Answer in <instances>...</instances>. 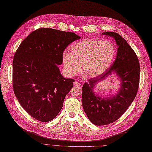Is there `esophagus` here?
<instances>
[{"instance_id":"1","label":"esophagus","mask_w":152,"mask_h":152,"mask_svg":"<svg viewBox=\"0 0 152 152\" xmlns=\"http://www.w3.org/2000/svg\"><path fill=\"white\" fill-rule=\"evenodd\" d=\"M74 85L75 86H81V84H80L79 82H77V81H75V82H74Z\"/></svg>"}]
</instances>
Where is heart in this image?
<instances>
[{
	"instance_id": "obj_1",
	"label": "heart",
	"mask_w": 152,
	"mask_h": 152,
	"mask_svg": "<svg viewBox=\"0 0 152 152\" xmlns=\"http://www.w3.org/2000/svg\"><path fill=\"white\" fill-rule=\"evenodd\" d=\"M65 51L62 62L65 72L75 75L82 63L83 72L88 77L99 76L110 66L115 55V48L109 41L86 39L78 41Z\"/></svg>"
}]
</instances>
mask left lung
<instances>
[{
  "mask_svg": "<svg viewBox=\"0 0 152 152\" xmlns=\"http://www.w3.org/2000/svg\"><path fill=\"white\" fill-rule=\"evenodd\" d=\"M103 35L115 39L118 48L117 57L110 67L104 73L88 80L82 87V105L90 121L95 125H105L117 120L126 111L137 94L140 77L137 56L125 39L114 32ZM113 73L121 81L119 92L113 96L103 98L95 94L94 86Z\"/></svg>",
  "mask_w": 152,
  "mask_h": 152,
  "instance_id": "1",
  "label": "left lung"
}]
</instances>
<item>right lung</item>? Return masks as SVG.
I'll return each instance as SVG.
<instances>
[{
	"label": "right lung",
	"mask_w": 152,
	"mask_h": 152,
	"mask_svg": "<svg viewBox=\"0 0 152 152\" xmlns=\"http://www.w3.org/2000/svg\"><path fill=\"white\" fill-rule=\"evenodd\" d=\"M77 34L51 28L33 31L20 44L13 61V88L18 101L42 122L54 119L74 80L62 76L58 65Z\"/></svg>",
	"instance_id": "add662e5"
}]
</instances>
